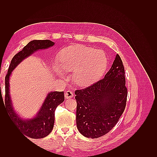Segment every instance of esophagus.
I'll return each instance as SVG.
<instances>
[{
	"instance_id": "esophagus-1",
	"label": "esophagus",
	"mask_w": 157,
	"mask_h": 157,
	"mask_svg": "<svg viewBox=\"0 0 157 157\" xmlns=\"http://www.w3.org/2000/svg\"><path fill=\"white\" fill-rule=\"evenodd\" d=\"M73 93L72 91H70V90H68V91L66 92L65 94V98L69 99V98H73Z\"/></svg>"
}]
</instances>
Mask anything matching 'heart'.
Here are the masks:
<instances>
[{
	"label": "heart",
	"instance_id": "obj_1",
	"mask_svg": "<svg viewBox=\"0 0 157 157\" xmlns=\"http://www.w3.org/2000/svg\"><path fill=\"white\" fill-rule=\"evenodd\" d=\"M60 67L65 71H74L73 80L80 86H86L96 82L105 72L107 58L104 52L82 45L71 46L61 52ZM54 69L62 75L59 67Z\"/></svg>",
	"mask_w": 157,
	"mask_h": 157
}]
</instances>
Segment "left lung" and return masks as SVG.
<instances>
[{"label": "left lung", "instance_id": "8db88e82", "mask_svg": "<svg viewBox=\"0 0 157 157\" xmlns=\"http://www.w3.org/2000/svg\"><path fill=\"white\" fill-rule=\"evenodd\" d=\"M125 84L124 65L117 54L105 77L90 86L75 90L76 121L84 136L98 138L117 124L126 105Z\"/></svg>", "mask_w": 157, "mask_h": 157}]
</instances>
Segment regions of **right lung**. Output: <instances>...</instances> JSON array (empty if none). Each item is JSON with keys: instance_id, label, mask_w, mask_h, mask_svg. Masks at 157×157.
I'll use <instances>...</instances> for the list:
<instances>
[{"instance_id": "add662e5", "label": "right lung", "mask_w": 157, "mask_h": 157, "mask_svg": "<svg viewBox=\"0 0 157 157\" xmlns=\"http://www.w3.org/2000/svg\"><path fill=\"white\" fill-rule=\"evenodd\" d=\"M54 44L50 40H34L29 42L20 52L13 57L5 77L4 103L9 116L18 129L25 136L33 139L42 138L48 136L53 129L55 110L64 101L63 92H52L47 96L36 116L30 120H23L14 111L9 94V78L12 71L21 61L38 50L48 48ZM1 89V84H0Z\"/></svg>"}]
</instances>
